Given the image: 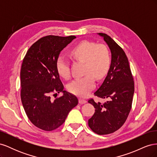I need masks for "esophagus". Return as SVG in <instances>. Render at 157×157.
<instances>
[{"instance_id":"1","label":"esophagus","mask_w":157,"mask_h":157,"mask_svg":"<svg viewBox=\"0 0 157 157\" xmlns=\"http://www.w3.org/2000/svg\"><path fill=\"white\" fill-rule=\"evenodd\" d=\"M87 102V101L86 99H82V98H80L79 99V103L80 104H84V103H86Z\"/></svg>"}]
</instances>
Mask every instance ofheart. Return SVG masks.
Segmentation results:
<instances>
[{"label":"heart","mask_w":157,"mask_h":157,"mask_svg":"<svg viewBox=\"0 0 157 157\" xmlns=\"http://www.w3.org/2000/svg\"><path fill=\"white\" fill-rule=\"evenodd\" d=\"M71 56L84 62L83 77L77 78L69 83V92L80 96H86L95 86L94 77L101 79L105 75L110 64V57L106 46L89 41H82L71 51ZM56 69L58 74L64 78L70 77L68 61L63 56L56 60Z\"/></svg>","instance_id":"obj_1"}]
</instances>
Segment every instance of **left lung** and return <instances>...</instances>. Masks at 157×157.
<instances>
[{
	"instance_id": "obj_1",
	"label": "left lung",
	"mask_w": 157,
	"mask_h": 157,
	"mask_svg": "<svg viewBox=\"0 0 157 157\" xmlns=\"http://www.w3.org/2000/svg\"><path fill=\"white\" fill-rule=\"evenodd\" d=\"M98 35L110 50L111 60L106 77L94 95L109 101L101 104L93 99L88 100L96 109L88 120V126L96 134L104 135L117 131L124 124L132 107L134 83L124 52L107 35Z\"/></svg>"
}]
</instances>
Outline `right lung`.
<instances>
[{
	"label": "right lung",
	"instance_id": "right-lung-1",
	"mask_svg": "<svg viewBox=\"0 0 157 157\" xmlns=\"http://www.w3.org/2000/svg\"><path fill=\"white\" fill-rule=\"evenodd\" d=\"M75 36L48 35L35 42L23 59L21 72V99L26 115L37 128L52 131L65 122L78 104L74 95L64 90L56 69V60ZM61 92L54 101L50 95Z\"/></svg>",
	"mask_w": 157,
	"mask_h": 157
}]
</instances>
